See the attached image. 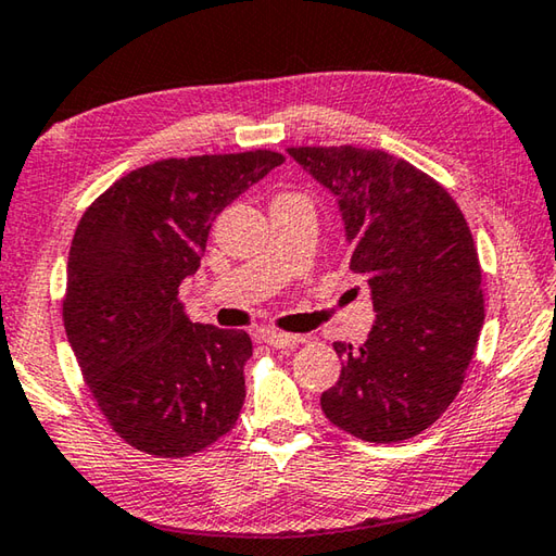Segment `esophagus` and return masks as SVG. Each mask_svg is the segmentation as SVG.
Returning a JSON list of instances; mask_svg holds the SVG:
<instances>
[{
	"label": "esophagus",
	"mask_w": 556,
	"mask_h": 556,
	"mask_svg": "<svg viewBox=\"0 0 556 556\" xmlns=\"http://www.w3.org/2000/svg\"><path fill=\"white\" fill-rule=\"evenodd\" d=\"M257 338H262L269 348H277V350H289L306 340L304 336H289V332H277V330H265V332H260Z\"/></svg>",
	"instance_id": "obj_1"
}]
</instances>
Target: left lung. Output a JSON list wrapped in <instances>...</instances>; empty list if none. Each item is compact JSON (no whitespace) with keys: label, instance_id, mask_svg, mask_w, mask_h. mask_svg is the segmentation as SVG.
I'll use <instances>...</instances> for the list:
<instances>
[{"label":"left lung","instance_id":"1","mask_svg":"<svg viewBox=\"0 0 556 556\" xmlns=\"http://www.w3.org/2000/svg\"><path fill=\"white\" fill-rule=\"evenodd\" d=\"M287 153L338 197L350 269L377 318L359 348L332 342L342 371L320 408L367 442L430 428L462 389L483 326L481 265L459 206L406 160L355 146Z\"/></svg>","mask_w":556,"mask_h":556}]
</instances>
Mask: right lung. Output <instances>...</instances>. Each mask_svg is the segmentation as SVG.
Returning <instances> with one entry per match:
<instances>
[{
	"label": "right lung",
	"mask_w": 556,
	"mask_h": 556,
	"mask_svg": "<svg viewBox=\"0 0 556 556\" xmlns=\"http://www.w3.org/2000/svg\"><path fill=\"white\" fill-rule=\"evenodd\" d=\"M281 163L271 150L157 160L116 179L79 218L65 332L99 410L130 447L189 457L236 426L252 340L191 323L179 285L199 269L214 218Z\"/></svg>",
	"instance_id": "right-lung-1"
}]
</instances>
